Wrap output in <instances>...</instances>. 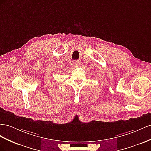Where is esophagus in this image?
Returning <instances> with one entry per match:
<instances>
[{
	"label": "esophagus",
	"instance_id": "1",
	"mask_svg": "<svg viewBox=\"0 0 151 151\" xmlns=\"http://www.w3.org/2000/svg\"><path fill=\"white\" fill-rule=\"evenodd\" d=\"M73 64H78V61H75L74 63H73Z\"/></svg>",
	"mask_w": 151,
	"mask_h": 151
}]
</instances>
